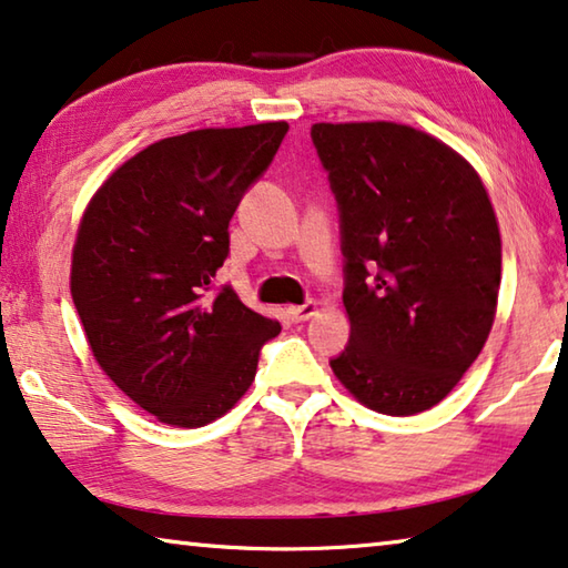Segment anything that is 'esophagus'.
<instances>
[{"instance_id": "1", "label": "esophagus", "mask_w": 568, "mask_h": 568, "mask_svg": "<svg viewBox=\"0 0 568 568\" xmlns=\"http://www.w3.org/2000/svg\"><path fill=\"white\" fill-rule=\"evenodd\" d=\"M318 313V303L316 301H308V303H303V305H291V308H287V316H291V321H295V323H301V321H308V318H313Z\"/></svg>"}]
</instances>
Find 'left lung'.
I'll return each instance as SVG.
<instances>
[{
  "label": "left lung",
  "mask_w": 568,
  "mask_h": 568,
  "mask_svg": "<svg viewBox=\"0 0 568 568\" xmlns=\"http://www.w3.org/2000/svg\"><path fill=\"white\" fill-rule=\"evenodd\" d=\"M341 210L351 338L331 362L364 407L409 417L480 356L500 291V230L478 171L392 121L313 123Z\"/></svg>",
  "instance_id": "left-lung-1"
}]
</instances>
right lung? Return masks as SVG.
Wrapping results in <instances>:
<instances>
[{
	"instance_id": "obj_1",
	"label": "right lung",
	"mask_w": 568,
	"mask_h": 568,
	"mask_svg": "<svg viewBox=\"0 0 568 568\" xmlns=\"http://www.w3.org/2000/svg\"><path fill=\"white\" fill-rule=\"evenodd\" d=\"M287 133L285 121L200 129L151 143L90 196L70 295L108 379L171 427H204L255 382L281 323L232 287L210 293L230 220Z\"/></svg>"
}]
</instances>
